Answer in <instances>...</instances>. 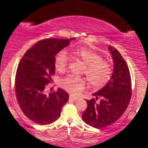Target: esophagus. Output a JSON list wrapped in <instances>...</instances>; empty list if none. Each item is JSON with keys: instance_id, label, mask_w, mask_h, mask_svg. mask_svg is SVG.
I'll use <instances>...</instances> for the list:
<instances>
[{"instance_id": "esophagus-1", "label": "esophagus", "mask_w": 148, "mask_h": 148, "mask_svg": "<svg viewBox=\"0 0 148 148\" xmlns=\"http://www.w3.org/2000/svg\"><path fill=\"white\" fill-rule=\"evenodd\" d=\"M69 99L74 100V101H76V100H78L79 99V97H78L74 96L73 95H69Z\"/></svg>"}]
</instances>
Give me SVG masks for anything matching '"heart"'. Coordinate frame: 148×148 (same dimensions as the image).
<instances>
[{
	"mask_svg": "<svg viewBox=\"0 0 148 148\" xmlns=\"http://www.w3.org/2000/svg\"><path fill=\"white\" fill-rule=\"evenodd\" d=\"M69 52L71 55L82 61L86 65L84 73L87 76L88 81L92 86L101 88L104 86L111 79L113 74L111 64L97 53L85 48H70ZM68 64V57L64 51H60L56 54L54 60L55 68L58 72H63L67 68ZM86 79L69 75L61 79L60 86L66 90L79 94L85 88Z\"/></svg>",
	"mask_w": 148,
	"mask_h": 148,
	"instance_id": "1",
	"label": "heart"
}]
</instances>
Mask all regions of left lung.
Here are the masks:
<instances>
[{"mask_svg":"<svg viewBox=\"0 0 148 148\" xmlns=\"http://www.w3.org/2000/svg\"><path fill=\"white\" fill-rule=\"evenodd\" d=\"M108 50L114 66L113 74L104 87L93 93L95 99L86 100L88 107L82 114L85 123L97 129L116 122L126 111L132 95V81L127 64L116 49L109 47ZM99 97L101 99L97 103Z\"/></svg>","mask_w":148,"mask_h":148,"instance_id":"obj_1","label":"left lung"}]
</instances>
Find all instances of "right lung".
I'll list each match as a JSON object with an SVG mask.
<instances>
[{
  "label": "right lung",
  "instance_id": "right-lung-1",
  "mask_svg": "<svg viewBox=\"0 0 148 148\" xmlns=\"http://www.w3.org/2000/svg\"><path fill=\"white\" fill-rule=\"evenodd\" d=\"M72 39H45L25 53L17 67L15 90L18 103L26 117L39 125H49L60 117L69 94L61 88L44 92L55 74V56Z\"/></svg>",
  "mask_w": 148,
  "mask_h": 148
}]
</instances>
